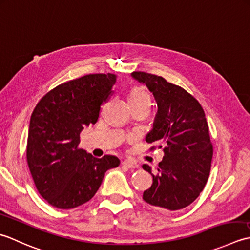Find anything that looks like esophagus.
Masks as SVG:
<instances>
[{"mask_svg":"<svg viewBox=\"0 0 250 250\" xmlns=\"http://www.w3.org/2000/svg\"><path fill=\"white\" fill-rule=\"evenodd\" d=\"M122 165L126 168H129V169H132V168H137L138 167V164H137L136 162H132V161H123L122 162Z\"/></svg>","mask_w":250,"mask_h":250,"instance_id":"obj_1","label":"esophagus"}]
</instances>
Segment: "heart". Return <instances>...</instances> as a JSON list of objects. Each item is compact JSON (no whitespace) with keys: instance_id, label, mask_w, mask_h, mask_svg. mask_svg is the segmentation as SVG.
I'll list each match as a JSON object with an SVG mask.
<instances>
[{"instance_id":"heart-1","label":"heart","mask_w":250,"mask_h":250,"mask_svg":"<svg viewBox=\"0 0 250 250\" xmlns=\"http://www.w3.org/2000/svg\"><path fill=\"white\" fill-rule=\"evenodd\" d=\"M128 100L131 105L150 104V96L144 88L136 86V87H132L131 90L129 91Z\"/></svg>"}]
</instances>
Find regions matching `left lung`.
<instances>
[{"instance_id":"left-lung-1","label":"left lung","mask_w":250,"mask_h":250,"mask_svg":"<svg viewBox=\"0 0 250 250\" xmlns=\"http://www.w3.org/2000/svg\"><path fill=\"white\" fill-rule=\"evenodd\" d=\"M131 76L146 84L156 100L153 129L146 141L160 144L165 153L154 174L142 165L153 177L144 200L156 208L182 209L196 200L209 177L212 144L205 112L191 94L162 76L140 71Z\"/></svg>"}]
</instances>
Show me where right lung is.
I'll return each mask as SVG.
<instances>
[{
  "label": "right lung",
  "instance_id": "right-lung-1",
  "mask_svg": "<svg viewBox=\"0 0 250 250\" xmlns=\"http://www.w3.org/2000/svg\"><path fill=\"white\" fill-rule=\"evenodd\" d=\"M114 74H87L43 96L30 120L27 162L39 193L50 205L71 209L93 197L105 171L118 167L114 155L97 159L80 149V134L95 124L113 93Z\"/></svg>",
  "mask_w": 250,
  "mask_h": 250
}]
</instances>
